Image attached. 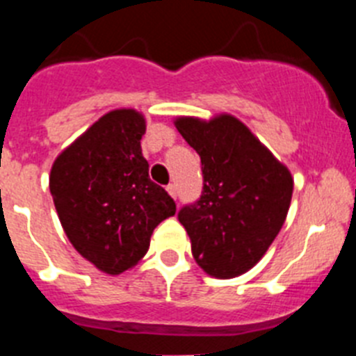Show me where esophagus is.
<instances>
[{
	"instance_id": "34e87169",
	"label": "esophagus",
	"mask_w": 356,
	"mask_h": 356,
	"mask_svg": "<svg viewBox=\"0 0 356 356\" xmlns=\"http://www.w3.org/2000/svg\"><path fill=\"white\" fill-rule=\"evenodd\" d=\"M168 193L172 200H176V185H172V184L168 185Z\"/></svg>"
}]
</instances>
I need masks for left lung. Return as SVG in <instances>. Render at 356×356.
I'll list each match as a JSON object with an SVG mask.
<instances>
[{
	"mask_svg": "<svg viewBox=\"0 0 356 356\" xmlns=\"http://www.w3.org/2000/svg\"><path fill=\"white\" fill-rule=\"evenodd\" d=\"M175 127L196 149L203 171L201 197L178 212L194 260L213 278L244 275L284 226L294 188L291 171L234 115H184Z\"/></svg>",
	"mask_w": 356,
	"mask_h": 356,
	"instance_id": "8db88e82",
	"label": "left lung"
}]
</instances>
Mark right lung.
Wrapping results in <instances>:
<instances>
[{
	"label": "right lung",
	"instance_id": "add662e5",
	"mask_svg": "<svg viewBox=\"0 0 356 356\" xmlns=\"http://www.w3.org/2000/svg\"><path fill=\"white\" fill-rule=\"evenodd\" d=\"M146 119L115 108L56 156L49 191L74 250L106 275H121L143 259L153 229L175 216L172 197L149 180L140 139Z\"/></svg>",
	"mask_w": 356,
	"mask_h": 356
}]
</instances>
